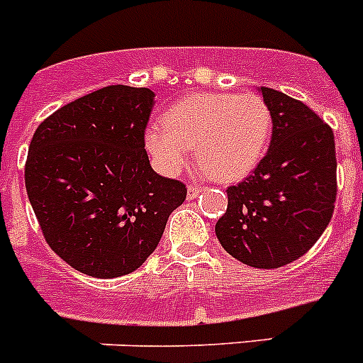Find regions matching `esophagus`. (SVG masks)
<instances>
[{
  "label": "esophagus",
  "instance_id": "esophagus-1",
  "mask_svg": "<svg viewBox=\"0 0 363 363\" xmlns=\"http://www.w3.org/2000/svg\"><path fill=\"white\" fill-rule=\"evenodd\" d=\"M201 192L200 187H196V185H189L187 189V198L189 200H194V198H198V194Z\"/></svg>",
  "mask_w": 363,
  "mask_h": 363
}]
</instances>
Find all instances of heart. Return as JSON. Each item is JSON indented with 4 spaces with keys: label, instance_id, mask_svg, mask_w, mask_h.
<instances>
[{
    "label": "heart",
    "instance_id": "1",
    "mask_svg": "<svg viewBox=\"0 0 363 363\" xmlns=\"http://www.w3.org/2000/svg\"><path fill=\"white\" fill-rule=\"evenodd\" d=\"M272 114L258 94L201 92L182 98L145 130V147L169 176L178 174L194 147L205 174L238 182L255 171L269 147Z\"/></svg>",
    "mask_w": 363,
    "mask_h": 363
}]
</instances>
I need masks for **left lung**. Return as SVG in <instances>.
<instances>
[{
	"label": "left lung",
	"instance_id": "1",
	"mask_svg": "<svg viewBox=\"0 0 363 363\" xmlns=\"http://www.w3.org/2000/svg\"><path fill=\"white\" fill-rule=\"evenodd\" d=\"M272 114L269 150L249 178L227 189L221 247L242 264L277 269L306 255L331 221L335 134L306 104L259 86Z\"/></svg>",
	"mask_w": 363,
	"mask_h": 363
}]
</instances>
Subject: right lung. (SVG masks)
Returning a JSON list of instances; mask_svg holds the SVG:
<instances>
[{"label":"right lung","mask_w":363,"mask_h":363,"mask_svg":"<svg viewBox=\"0 0 363 363\" xmlns=\"http://www.w3.org/2000/svg\"><path fill=\"white\" fill-rule=\"evenodd\" d=\"M154 96L104 86L57 108L32 136L28 201L50 249L83 274L118 278L142 267L187 196L147 156Z\"/></svg>","instance_id":"obj_1"}]
</instances>
